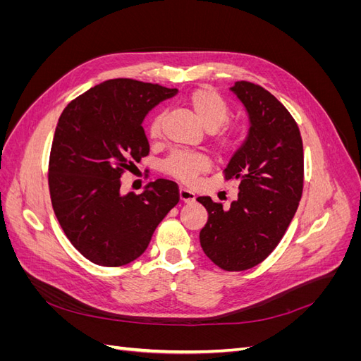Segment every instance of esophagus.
Returning <instances> with one entry per match:
<instances>
[{
    "mask_svg": "<svg viewBox=\"0 0 361 361\" xmlns=\"http://www.w3.org/2000/svg\"><path fill=\"white\" fill-rule=\"evenodd\" d=\"M179 197H180V202H183V203H192L195 200V194L191 192L190 190L180 188L179 190Z\"/></svg>",
    "mask_w": 361,
    "mask_h": 361,
    "instance_id": "esophagus-1",
    "label": "esophagus"
}]
</instances>
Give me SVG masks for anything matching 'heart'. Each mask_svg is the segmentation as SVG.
<instances>
[{
	"mask_svg": "<svg viewBox=\"0 0 361 361\" xmlns=\"http://www.w3.org/2000/svg\"><path fill=\"white\" fill-rule=\"evenodd\" d=\"M188 104L202 126L209 130L212 145L220 154L226 155L236 147V133L233 128H221L228 118V106L223 97L212 89L194 90ZM162 129V116H157L150 123V137L159 138ZM209 167V159L200 154H174L164 164L170 176L183 183H192L202 171Z\"/></svg>",
	"mask_w": 361,
	"mask_h": 361,
	"instance_id": "heart-1",
	"label": "heart"
}]
</instances>
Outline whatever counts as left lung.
<instances>
[{
    "instance_id": "8db88e82",
    "label": "left lung",
    "mask_w": 361,
    "mask_h": 361,
    "mask_svg": "<svg viewBox=\"0 0 361 361\" xmlns=\"http://www.w3.org/2000/svg\"><path fill=\"white\" fill-rule=\"evenodd\" d=\"M231 92L248 114L247 138L224 170L239 180L228 209L199 197L207 211L200 245L216 267L245 271L259 265L285 235L302 194L304 155L300 129L289 111L264 87L236 81Z\"/></svg>"
}]
</instances>
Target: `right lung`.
I'll return each mask as SVG.
<instances>
[{
  "label": "right lung",
  "mask_w": 361,
  "mask_h": 361,
  "mask_svg": "<svg viewBox=\"0 0 361 361\" xmlns=\"http://www.w3.org/2000/svg\"><path fill=\"white\" fill-rule=\"evenodd\" d=\"M178 93L129 78L94 85L64 108L49 157L54 212L72 245L101 267H122L145 253L155 228L179 202L178 185L149 182L120 192V178L149 155L146 114Z\"/></svg>",
  "instance_id": "add662e5"
}]
</instances>
